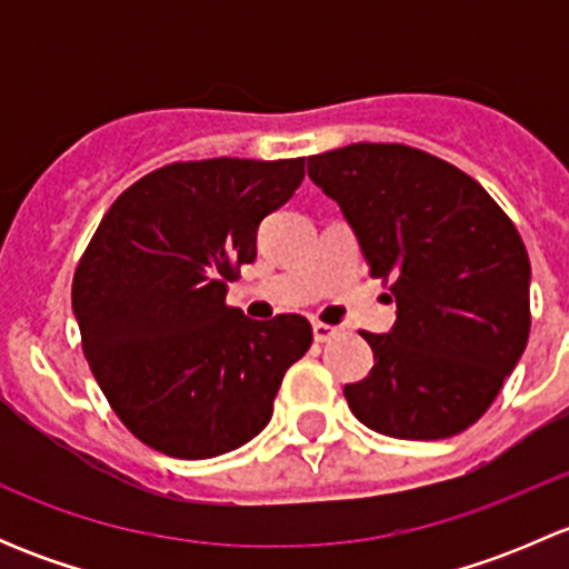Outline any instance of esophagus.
I'll list each match as a JSON object with an SVG mask.
<instances>
[{
	"instance_id": "obj_1",
	"label": "esophagus",
	"mask_w": 569,
	"mask_h": 569,
	"mask_svg": "<svg viewBox=\"0 0 569 569\" xmlns=\"http://www.w3.org/2000/svg\"><path fill=\"white\" fill-rule=\"evenodd\" d=\"M338 336V327L325 325V321H313V341L317 343H327Z\"/></svg>"
}]
</instances>
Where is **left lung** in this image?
I'll use <instances>...</instances> for the list:
<instances>
[{
	"label": "left lung",
	"mask_w": 569,
	"mask_h": 569,
	"mask_svg": "<svg viewBox=\"0 0 569 569\" xmlns=\"http://www.w3.org/2000/svg\"><path fill=\"white\" fill-rule=\"evenodd\" d=\"M371 278H393L391 332H363L375 369L343 388L360 423L401 440L460 435L529 341L531 263L518 228L455 164L396 142L308 157Z\"/></svg>",
	"instance_id": "8db88e82"
}]
</instances>
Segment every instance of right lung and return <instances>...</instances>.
<instances>
[{
    "instance_id": "right-lung-1",
    "label": "right lung",
    "mask_w": 569,
    "mask_h": 569,
    "mask_svg": "<svg viewBox=\"0 0 569 569\" xmlns=\"http://www.w3.org/2000/svg\"><path fill=\"white\" fill-rule=\"evenodd\" d=\"M306 159H203L131 183L96 228L71 306L96 382L134 438L209 460L256 438L286 369L313 341L306 317L252 321L226 306L256 233Z\"/></svg>"
}]
</instances>
